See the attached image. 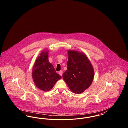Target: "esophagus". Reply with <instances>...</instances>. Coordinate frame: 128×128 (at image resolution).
<instances>
[{"label": "esophagus", "instance_id": "esophagus-1", "mask_svg": "<svg viewBox=\"0 0 128 128\" xmlns=\"http://www.w3.org/2000/svg\"><path fill=\"white\" fill-rule=\"evenodd\" d=\"M58 73H59L60 75V76H62V74H63V72H62V70H60V71Z\"/></svg>", "mask_w": 128, "mask_h": 128}]
</instances>
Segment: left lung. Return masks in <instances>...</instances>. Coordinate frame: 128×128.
Returning a JSON list of instances; mask_svg holds the SVG:
<instances>
[{
  "label": "left lung",
  "mask_w": 128,
  "mask_h": 128,
  "mask_svg": "<svg viewBox=\"0 0 128 128\" xmlns=\"http://www.w3.org/2000/svg\"><path fill=\"white\" fill-rule=\"evenodd\" d=\"M67 69L63 79L70 91L76 94L82 93L88 88L94 77V68L83 52L68 50Z\"/></svg>",
  "instance_id": "8db88e82"
}]
</instances>
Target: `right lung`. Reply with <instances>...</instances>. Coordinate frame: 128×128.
Instances as JSON below:
<instances>
[{
  "label": "right lung",
  "instance_id": "right-lung-1",
  "mask_svg": "<svg viewBox=\"0 0 128 128\" xmlns=\"http://www.w3.org/2000/svg\"><path fill=\"white\" fill-rule=\"evenodd\" d=\"M48 49H44L39 54L32 67V74L35 85L44 92L52 89L56 82L61 78L48 61Z\"/></svg>",
  "mask_w": 128,
  "mask_h": 128
}]
</instances>
